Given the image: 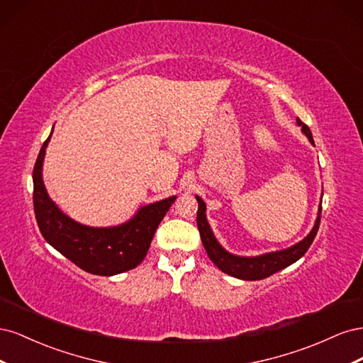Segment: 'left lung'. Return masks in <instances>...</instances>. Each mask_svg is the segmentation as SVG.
Returning a JSON list of instances; mask_svg holds the SVG:
<instances>
[{
  "instance_id": "left-lung-1",
  "label": "left lung",
  "mask_w": 363,
  "mask_h": 363,
  "mask_svg": "<svg viewBox=\"0 0 363 363\" xmlns=\"http://www.w3.org/2000/svg\"><path fill=\"white\" fill-rule=\"evenodd\" d=\"M296 124L301 125L303 133L309 138V140L313 144L311 128L307 127L300 118L296 119ZM196 201H199L196 224H199L200 236L203 240V245L207 251V256L211 257V260L223 272L228 274V276H233L236 279H242V280L267 279V277L272 276V274H276L277 271L292 265V263L298 260L300 257H303L304 252L312 245L313 239L318 233V228H320V221H321V216H320L321 208H320V213H318L315 227L312 228L309 236L304 238L301 242H298L288 250L269 252V255H263L259 257H239V256L230 255V252H227L221 245L216 242V239H215L212 230H211V227H208L207 219H206V204L200 199V196H196Z\"/></svg>"
}]
</instances>
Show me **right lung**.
<instances>
[{
  "mask_svg": "<svg viewBox=\"0 0 363 363\" xmlns=\"http://www.w3.org/2000/svg\"><path fill=\"white\" fill-rule=\"evenodd\" d=\"M50 136L33 168V206L43 239L77 267L95 276H115L136 268L147 256L156 228L175 196L142 207L131 221L119 227L92 228L75 223L50 200L42 182V162Z\"/></svg>",
  "mask_w": 363,
  "mask_h": 363,
  "instance_id": "obj_1",
  "label": "right lung"
}]
</instances>
